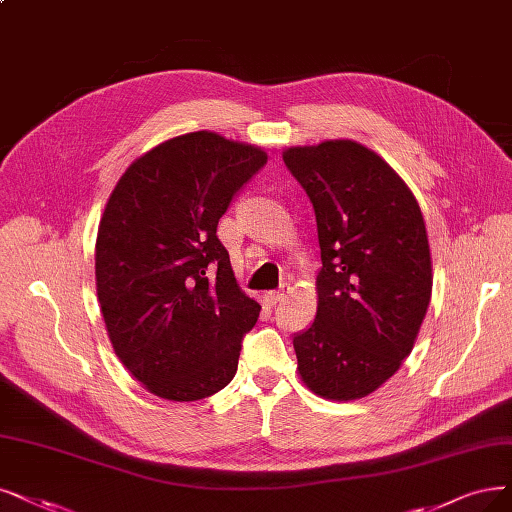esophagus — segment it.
Wrapping results in <instances>:
<instances>
[{"label":"esophagus","instance_id":"1","mask_svg":"<svg viewBox=\"0 0 512 512\" xmlns=\"http://www.w3.org/2000/svg\"><path fill=\"white\" fill-rule=\"evenodd\" d=\"M285 293H287V289L282 287V289H278V291H268L266 295H263V299H266L268 306H276L278 301H282V297H285Z\"/></svg>","mask_w":512,"mask_h":512}]
</instances>
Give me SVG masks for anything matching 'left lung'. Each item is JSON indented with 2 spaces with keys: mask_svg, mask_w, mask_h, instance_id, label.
<instances>
[{
  "mask_svg": "<svg viewBox=\"0 0 512 512\" xmlns=\"http://www.w3.org/2000/svg\"><path fill=\"white\" fill-rule=\"evenodd\" d=\"M314 206L323 268L310 329L293 335L304 384L323 399H363L411 354L432 293L418 200L356 141L282 154Z\"/></svg>",
  "mask_w": 512,
  "mask_h": 512,
  "instance_id": "obj_1",
  "label": "left lung"
}]
</instances>
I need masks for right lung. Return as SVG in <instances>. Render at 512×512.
I'll return each mask as SVG.
<instances>
[{
    "label": "right lung",
    "mask_w": 512,
    "mask_h": 512,
    "mask_svg": "<svg viewBox=\"0 0 512 512\" xmlns=\"http://www.w3.org/2000/svg\"><path fill=\"white\" fill-rule=\"evenodd\" d=\"M266 151L198 130L132 162L99 225L94 274L122 365L156 396L200 401L232 382L261 306L217 238Z\"/></svg>",
    "instance_id": "add662e5"
}]
</instances>
